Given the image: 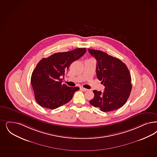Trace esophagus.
Listing matches in <instances>:
<instances>
[{
  "mask_svg": "<svg viewBox=\"0 0 157 157\" xmlns=\"http://www.w3.org/2000/svg\"><path fill=\"white\" fill-rule=\"evenodd\" d=\"M81 90H82L83 91H84V92H86V91H88L89 90L87 89H86V88H84V87H81Z\"/></svg>",
  "mask_w": 157,
  "mask_h": 157,
  "instance_id": "esophagus-1",
  "label": "esophagus"
}]
</instances>
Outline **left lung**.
Wrapping results in <instances>:
<instances>
[{
  "label": "left lung",
  "instance_id": "obj_1",
  "mask_svg": "<svg viewBox=\"0 0 157 157\" xmlns=\"http://www.w3.org/2000/svg\"><path fill=\"white\" fill-rule=\"evenodd\" d=\"M88 51L97 61V77L105 86L103 92L93 91L94 96L90 104L105 113L122 107L129 97L132 87L127 66L102 51L90 49Z\"/></svg>",
  "mask_w": 157,
  "mask_h": 157
}]
</instances>
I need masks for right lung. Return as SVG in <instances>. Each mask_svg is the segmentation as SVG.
<instances>
[{"label":"right lung","mask_w":157,"mask_h":157,"mask_svg":"<svg viewBox=\"0 0 157 157\" xmlns=\"http://www.w3.org/2000/svg\"><path fill=\"white\" fill-rule=\"evenodd\" d=\"M86 52L78 48L70 52H59L41 59L33 72L31 82L37 103L42 107L54 109L70 101L78 87H68L62 83L72 63Z\"/></svg>","instance_id":"add662e5"}]
</instances>
